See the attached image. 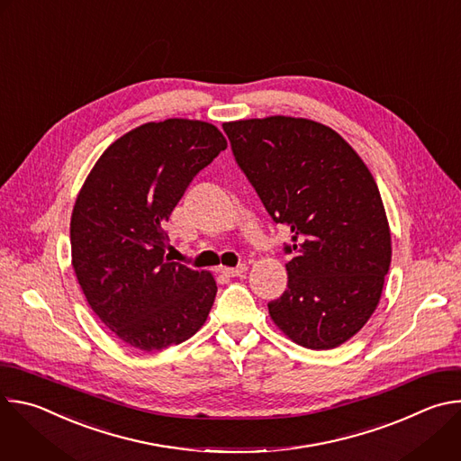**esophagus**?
Here are the masks:
<instances>
[{
	"mask_svg": "<svg viewBox=\"0 0 461 461\" xmlns=\"http://www.w3.org/2000/svg\"><path fill=\"white\" fill-rule=\"evenodd\" d=\"M221 272L224 276H228V277H240V276H244L248 272V267L246 265H239L235 268H221Z\"/></svg>",
	"mask_w": 461,
	"mask_h": 461,
	"instance_id": "34e87169",
	"label": "esophagus"
}]
</instances>
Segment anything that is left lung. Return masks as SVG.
Segmentation results:
<instances>
[{"label": "left lung", "mask_w": 461, "mask_h": 461, "mask_svg": "<svg viewBox=\"0 0 461 461\" xmlns=\"http://www.w3.org/2000/svg\"><path fill=\"white\" fill-rule=\"evenodd\" d=\"M233 157L277 224L292 231L288 288L268 303L301 347L336 348L374 313L390 268L377 184L334 129L292 116L222 123Z\"/></svg>", "instance_id": "obj_1"}]
</instances>
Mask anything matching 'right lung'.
<instances>
[{"mask_svg": "<svg viewBox=\"0 0 461 461\" xmlns=\"http://www.w3.org/2000/svg\"><path fill=\"white\" fill-rule=\"evenodd\" d=\"M226 148L208 122H149L102 153L77 196V279L93 312L129 347L178 345L208 319L217 283L166 255L164 222L196 173Z\"/></svg>", "mask_w": 461, "mask_h": 461, "instance_id": "right-lung-1", "label": "right lung"}]
</instances>
